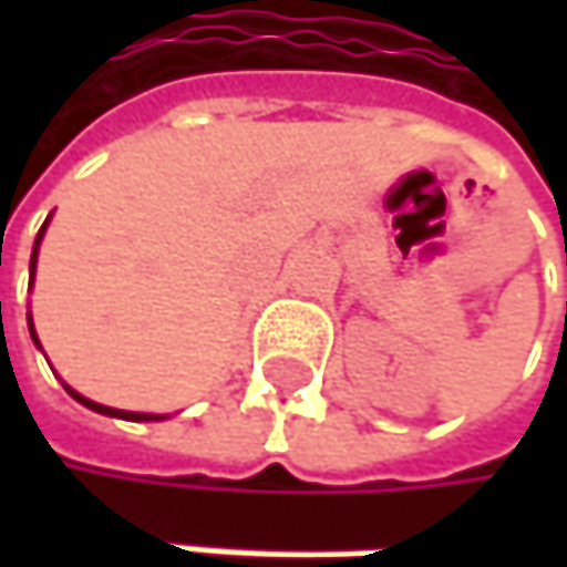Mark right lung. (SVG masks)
<instances>
[{"label": "right lung", "mask_w": 567, "mask_h": 567, "mask_svg": "<svg viewBox=\"0 0 567 567\" xmlns=\"http://www.w3.org/2000/svg\"><path fill=\"white\" fill-rule=\"evenodd\" d=\"M52 219V216H49ZM49 219H45V226L39 229V236H35V249H32V262H29V272H32V282H35V262H39V246H42V236H45V229H49ZM29 331H32V341L39 344V334H35V324H32V315H29ZM42 348V344H39ZM64 391L74 396L78 403H84L87 410H94V413H104V416H117V420H134V423H141V420H167L164 413H134V410H117V406H104V403H94V400H87V396H81L78 391H71L68 384H64Z\"/></svg>", "instance_id": "1"}]
</instances>
